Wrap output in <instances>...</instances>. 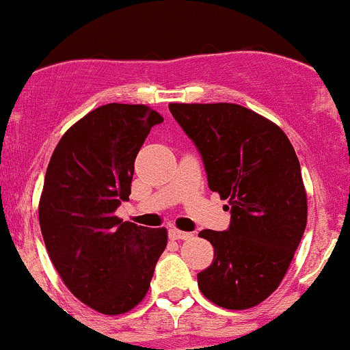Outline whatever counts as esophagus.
Masks as SVG:
<instances>
[{"label":"esophagus","instance_id":"34e87169","mask_svg":"<svg viewBox=\"0 0 350 350\" xmlns=\"http://www.w3.org/2000/svg\"><path fill=\"white\" fill-rule=\"evenodd\" d=\"M170 238L172 240H189V238H193V234L187 233V231L177 230V228H172L170 230Z\"/></svg>","mask_w":350,"mask_h":350}]
</instances>
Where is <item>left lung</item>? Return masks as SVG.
<instances>
[{
	"mask_svg": "<svg viewBox=\"0 0 350 350\" xmlns=\"http://www.w3.org/2000/svg\"><path fill=\"white\" fill-rule=\"evenodd\" d=\"M196 144L208 187L228 200V231H200L213 247L198 287L217 307L245 310L286 277L307 226V191L295 147L279 126L234 103H170Z\"/></svg>",
	"mask_w": 350,
	"mask_h": 350,
	"instance_id": "8db88e82",
	"label": "left lung"
}]
</instances>
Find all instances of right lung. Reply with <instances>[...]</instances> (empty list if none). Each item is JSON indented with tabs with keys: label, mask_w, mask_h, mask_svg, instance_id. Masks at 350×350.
Masks as SVG:
<instances>
[{
	"label": "right lung",
	"mask_w": 350,
	"mask_h": 350,
	"mask_svg": "<svg viewBox=\"0 0 350 350\" xmlns=\"http://www.w3.org/2000/svg\"><path fill=\"white\" fill-rule=\"evenodd\" d=\"M159 122L147 105L98 107L64 133L47 166L38 219L49 258L71 295L100 314L137 307L168 243L166 228L116 215L131 194L138 150Z\"/></svg>",
	"instance_id": "add662e5"
}]
</instances>
